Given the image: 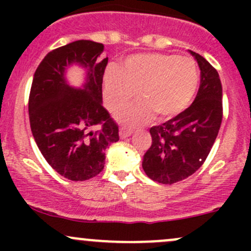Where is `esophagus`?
<instances>
[{"label":"esophagus","instance_id":"esophagus-1","mask_svg":"<svg viewBox=\"0 0 251 251\" xmlns=\"http://www.w3.org/2000/svg\"><path fill=\"white\" fill-rule=\"evenodd\" d=\"M131 134H132L131 129H128L126 127H120L119 135H120V138H122V139H126V138H128Z\"/></svg>","mask_w":251,"mask_h":251}]
</instances>
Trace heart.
Instances as JSON below:
<instances>
[{"mask_svg":"<svg viewBox=\"0 0 251 251\" xmlns=\"http://www.w3.org/2000/svg\"><path fill=\"white\" fill-rule=\"evenodd\" d=\"M200 83L197 65L191 57L175 54H134L124 60V67L109 65L103 74V98L114 111L137 97L142 101L124 106L116 113L120 123L140 126L153 114L171 119L185 111Z\"/></svg>","mask_w":251,"mask_h":251,"instance_id":"b5f03b06","label":"heart"}]
</instances>
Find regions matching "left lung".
Segmentation results:
<instances>
[{
	"label": "left lung",
	"mask_w": 251,
	"mask_h": 251,
	"mask_svg": "<svg viewBox=\"0 0 251 251\" xmlns=\"http://www.w3.org/2000/svg\"><path fill=\"white\" fill-rule=\"evenodd\" d=\"M201 70V85L192 105L162 125L150 128L152 145L143 158L149 178L162 184L177 183L205 162L220 131L222 83L217 71L200 54L190 50Z\"/></svg>",
	"instance_id": "1"
}]
</instances>
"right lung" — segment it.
<instances>
[{
	"label": "right lung",
	"mask_w": 251,
	"mask_h": 251,
	"mask_svg": "<svg viewBox=\"0 0 251 251\" xmlns=\"http://www.w3.org/2000/svg\"><path fill=\"white\" fill-rule=\"evenodd\" d=\"M102 43L79 40L50 51L34 74L28 111L31 133L47 163L70 180H87L105 166V151L119 140V128L102 106V77L108 57ZM86 70L85 82L74 88L67 68ZM97 125L100 129L92 131Z\"/></svg>",
	"instance_id": "obj_1"
}]
</instances>
